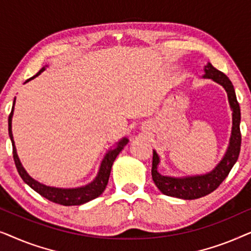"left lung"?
<instances>
[{"label": "left lung", "instance_id": "obj_1", "mask_svg": "<svg viewBox=\"0 0 251 251\" xmlns=\"http://www.w3.org/2000/svg\"><path fill=\"white\" fill-rule=\"evenodd\" d=\"M204 76L214 80L227 92L228 102L233 111V126L232 135L229 139V146L225 156L218 163L211 173L201 175V176H192L184 178H175L169 176H163L157 171V164L160 162L159 156L155 151H153V162H152V178L156 187L168 197H174L184 200H194L210 194L216 188H218L229 171L239 159L240 149H241V131H240V121H241V112H240L239 102L236 100L234 88L229 78L223 72L216 70L211 64H208L204 67Z\"/></svg>", "mask_w": 251, "mask_h": 251}]
</instances>
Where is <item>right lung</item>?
I'll use <instances>...</instances> for the list:
<instances>
[{
	"instance_id": "1",
	"label": "right lung",
	"mask_w": 251,
	"mask_h": 251,
	"mask_svg": "<svg viewBox=\"0 0 251 251\" xmlns=\"http://www.w3.org/2000/svg\"><path fill=\"white\" fill-rule=\"evenodd\" d=\"M44 71V67L41 70L39 73H37L35 76L41 74V72ZM35 76L30 77L26 82L32 80ZM16 100V98H15ZM15 100H13V105H15ZM12 115H13V106L11 109V113L9 115V136L10 139H11L12 143V154H13V161H15L16 168L18 170L19 176L22 177V179L25 181V183L33 188L34 191L37 192L40 195H42L43 198L48 199V200L51 202H54V203L61 204V205H80L83 204L85 202H89L94 199L98 198L107 186L109 175H111V169L113 166V162L116 159V156L119 155V153L123 150V147L126 145L128 143V139L123 138L121 142L118 143L114 149L108 151L107 154H106L104 160L101 161L100 168H99V173L97 177L95 178L94 181H91L90 184L85 185V186L77 187V188H56V187H50L46 186V185L40 184L39 181L34 180L32 177L29 176L28 174L26 173L25 169H24L22 163L18 159V155H17L16 152V146L15 142H13L12 137V131H11V122H12Z\"/></svg>"
}]
</instances>
